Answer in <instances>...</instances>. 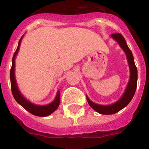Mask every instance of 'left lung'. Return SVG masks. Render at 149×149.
Wrapping results in <instances>:
<instances>
[{"label": "left lung", "instance_id": "obj_1", "mask_svg": "<svg viewBox=\"0 0 149 149\" xmlns=\"http://www.w3.org/2000/svg\"><path fill=\"white\" fill-rule=\"evenodd\" d=\"M111 37L119 44L120 48L126 54L130 69V79L128 84L126 86L125 93H123L121 97L118 100V101L112 104L100 105V104H95L93 101H91L88 97L86 96V100H87V102L90 104V106L94 111L98 112L99 113H101V114H113V113L120 111L121 109L127 106L134 97L137 88V81H138V71H137V68L134 64V57H133L132 51L127 46L125 38L120 33L112 34L111 35Z\"/></svg>", "mask_w": 149, "mask_h": 149}]
</instances>
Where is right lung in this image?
Masks as SVG:
<instances>
[{
  "label": "right lung",
  "instance_id": "1",
  "mask_svg": "<svg viewBox=\"0 0 149 149\" xmlns=\"http://www.w3.org/2000/svg\"><path fill=\"white\" fill-rule=\"evenodd\" d=\"M22 38H23V36L19 40L17 49H16V52H15L14 56H13L12 66H11L10 72V85H11V91H12L13 97H15V100L21 106L23 107L26 111H29V113H32L33 115L38 116V117H46V116H49V114H51L52 113H53L54 111H56V109L58 108V107L59 106V104H60V92H59V91H58L56 98H55V100L52 103L47 104V105H43V106L32 104L31 102H30L24 97V96L22 94V93L20 92L19 89L17 87V82H16V79H15V59L16 56H17V52H18V50H19V47L20 45H21V42H22Z\"/></svg>",
  "mask_w": 149,
  "mask_h": 149
}]
</instances>
